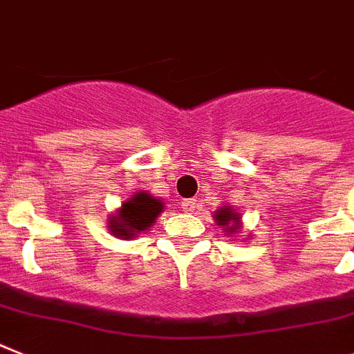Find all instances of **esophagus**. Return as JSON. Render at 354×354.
<instances>
[{
	"instance_id": "obj_1",
	"label": "esophagus",
	"mask_w": 354,
	"mask_h": 354,
	"mask_svg": "<svg viewBox=\"0 0 354 354\" xmlns=\"http://www.w3.org/2000/svg\"><path fill=\"white\" fill-rule=\"evenodd\" d=\"M196 207H198V205H196V200H183L182 203V209L185 210V212H194Z\"/></svg>"
}]
</instances>
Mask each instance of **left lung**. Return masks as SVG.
Listing matches in <instances>:
<instances>
[{"mask_svg":"<svg viewBox=\"0 0 354 354\" xmlns=\"http://www.w3.org/2000/svg\"><path fill=\"white\" fill-rule=\"evenodd\" d=\"M214 219L218 223L219 227L228 234V236H232V234L239 232V227H241V218H239V214L234 212L230 207H221L218 212L214 214Z\"/></svg>","mask_w":354,"mask_h":354,"instance_id":"8db88e82","label":"left lung"}]
</instances>
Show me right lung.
I'll list each match as a JSON object with an SVG mask.
<instances>
[{
  "label": "right lung",
  "instance_id": "right-lung-1",
  "mask_svg": "<svg viewBox=\"0 0 354 354\" xmlns=\"http://www.w3.org/2000/svg\"><path fill=\"white\" fill-rule=\"evenodd\" d=\"M163 210V201L156 200L149 192H136L122 203L115 216H109V232L115 237L131 239L156 221Z\"/></svg>",
  "mask_w": 354,
  "mask_h": 354
}]
</instances>
